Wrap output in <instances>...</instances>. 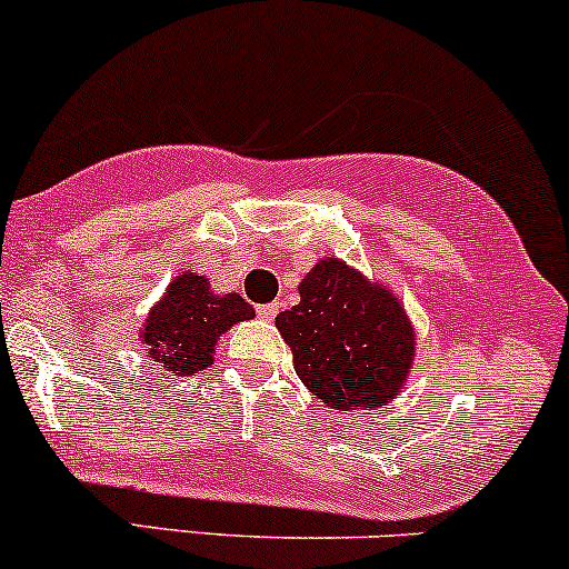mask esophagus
Returning <instances> with one entry per match:
<instances>
[{"label": "esophagus", "instance_id": "34e87169", "mask_svg": "<svg viewBox=\"0 0 569 569\" xmlns=\"http://www.w3.org/2000/svg\"><path fill=\"white\" fill-rule=\"evenodd\" d=\"M278 301H270V305H260L257 307V315H260V318H264V320H272L278 315Z\"/></svg>", "mask_w": 569, "mask_h": 569}]
</instances>
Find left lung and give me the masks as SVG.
<instances>
[{
    "instance_id": "8db88e82",
    "label": "left lung",
    "mask_w": 569,
    "mask_h": 569,
    "mask_svg": "<svg viewBox=\"0 0 569 569\" xmlns=\"http://www.w3.org/2000/svg\"><path fill=\"white\" fill-rule=\"evenodd\" d=\"M301 301L276 318L293 368L330 409H378L397 397L415 355L405 309L380 286L328 257L299 283Z\"/></svg>"
}]
</instances>
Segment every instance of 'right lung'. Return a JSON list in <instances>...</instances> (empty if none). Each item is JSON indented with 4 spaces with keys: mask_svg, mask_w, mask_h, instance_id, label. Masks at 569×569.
Segmentation results:
<instances>
[{
    "mask_svg": "<svg viewBox=\"0 0 569 569\" xmlns=\"http://www.w3.org/2000/svg\"><path fill=\"white\" fill-rule=\"evenodd\" d=\"M251 318L254 309L239 293L214 297L204 276L183 272L149 312L141 338L154 362L181 378L210 368L218 338Z\"/></svg>",
    "mask_w": 569,
    "mask_h": 569,
    "instance_id": "obj_1",
    "label": "right lung"
}]
</instances>
